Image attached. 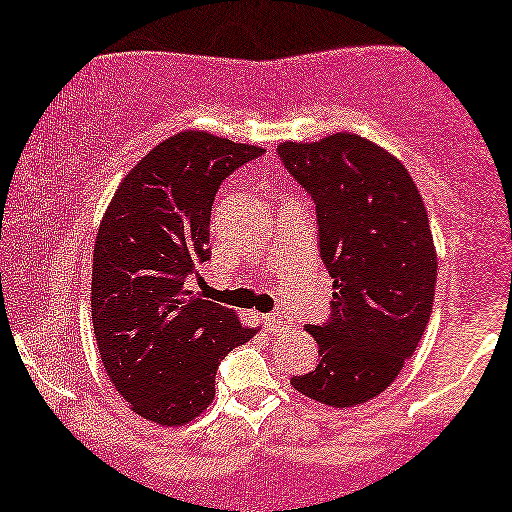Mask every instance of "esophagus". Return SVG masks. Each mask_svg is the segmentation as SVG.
<instances>
[{
	"label": "esophagus",
	"mask_w": 512,
	"mask_h": 512,
	"mask_svg": "<svg viewBox=\"0 0 512 512\" xmlns=\"http://www.w3.org/2000/svg\"><path fill=\"white\" fill-rule=\"evenodd\" d=\"M265 324L270 331H281L292 324V315L288 311H274L270 315H265Z\"/></svg>",
	"instance_id": "1"
}]
</instances>
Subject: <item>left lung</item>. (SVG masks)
Returning a JSON list of instances; mask_svg holds the SVG:
<instances>
[{"label": "left lung", "mask_w": 512, "mask_h": 512, "mask_svg": "<svg viewBox=\"0 0 512 512\" xmlns=\"http://www.w3.org/2000/svg\"><path fill=\"white\" fill-rule=\"evenodd\" d=\"M276 152L313 199L333 279L331 317L306 326L320 363L290 383L333 408L365 404L397 379L429 324L438 258L426 206L406 167L356 133Z\"/></svg>", "instance_id": "left-lung-1"}]
</instances>
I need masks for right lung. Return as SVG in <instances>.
Returning <instances> with one entry per match:
<instances>
[{
	"label": "right lung",
	"mask_w": 512,
	"mask_h": 512,
	"mask_svg": "<svg viewBox=\"0 0 512 512\" xmlns=\"http://www.w3.org/2000/svg\"><path fill=\"white\" fill-rule=\"evenodd\" d=\"M263 149L183 131L156 145L115 190L92 256V329L115 390L161 426L199 417L215 372L254 338L238 315L186 290L211 258V208L222 181Z\"/></svg>",
	"instance_id": "obj_1"
}]
</instances>
